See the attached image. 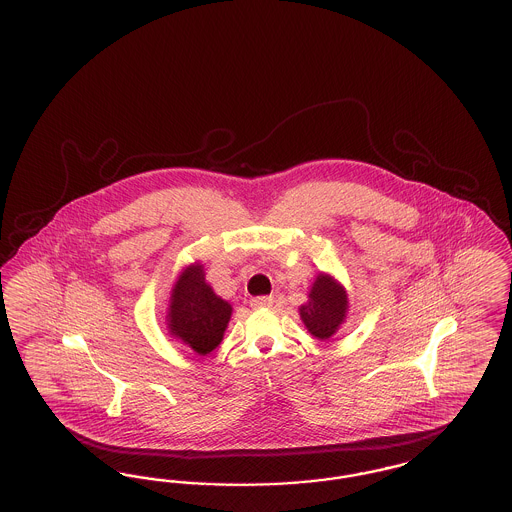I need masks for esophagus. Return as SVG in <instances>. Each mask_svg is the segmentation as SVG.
<instances>
[{
	"label": "esophagus",
	"mask_w": 512,
	"mask_h": 512,
	"mask_svg": "<svg viewBox=\"0 0 512 512\" xmlns=\"http://www.w3.org/2000/svg\"><path fill=\"white\" fill-rule=\"evenodd\" d=\"M272 301H274V299H272L270 295H259V297H251L249 303H251L253 309H261V307H270Z\"/></svg>",
	"instance_id": "obj_1"
}]
</instances>
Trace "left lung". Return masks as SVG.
<instances>
[{
    "label": "left lung",
    "instance_id": "1",
    "mask_svg": "<svg viewBox=\"0 0 512 512\" xmlns=\"http://www.w3.org/2000/svg\"><path fill=\"white\" fill-rule=\"evenodd\" d=\"M345 311L347 295L340 284L326 274L318 276L309 293V303L299 309L301 320L318 340H328L336 334L345 318Z\"/></svg>",
    "mask_w": 512,
    "mask_h": 512
}]
</instances>
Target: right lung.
<instances>
[{
	"mask_svg": "<svg viewBox=\"0 0 512 512\" xmlns=\"http://www.w3.org/2000/svg\"><path fill=\"white\" fill-rule=\"evenodd\" d=\"M232 315L230 303L220 299L205 282L201 265L186 268L171 297L169 328L195 353L207 355L217 349Z\"/></svg>",
	"mask_w": 512,
	"mask_h": 512,
	"instance_id": "add662e5",
	"label": "right lung"
}]
</instances>
